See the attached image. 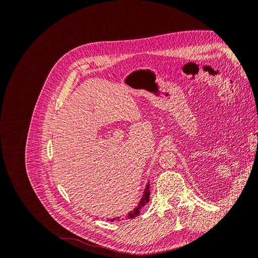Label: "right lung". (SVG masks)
<instances>
[{
  "mask_svg": "<svg viewBox=\"0 0 258 258\" xmlns=\"http://www.w3.org/2000/svg\"><path fill=\"white\" fill-rule=\"evenodd\" d=\"M150 183H148L147 185H146V188H145V190H144V195H143V197H142V199H141V201H140V204H139V206L132 211V212H130L128 215H127V217L128 218H135V217H137L140 213H141V210H142V208L143 207H145V205L147 204L148 201H150ZM111 222H114V221H119V217H115V218H112V220H110Z\"/></svg>",
  "mask_w": 258,
  "mask_h": 258,
  "instance_id": "1",
  "label": "right lung"
}]
</instances>
